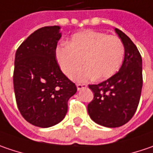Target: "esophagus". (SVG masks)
Returning a JSON list of instances; mask_svg holds the SVG:
<instances>
[{
    "mask_svg": "<svg viewBox=\"0 0 153 153\" xmlns=\"http://www.w3.org/2000/svg\"><path fill=\"white\" fill-rule=\"evenodd\" d=\"M76 87H77L78 90H81L82 88H87V84H85V83H77L76 84Z\"/></svg>",
    "mask_w": 153,
    "mask_h": 153,
    "instance_id": "34e87169",
    "label": "esophagus"
}]
</instances>
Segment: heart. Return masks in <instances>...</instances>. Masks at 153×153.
I'll list each match as a JSON object with an SVG mask.
<instances>
[{
    "label": "heart",
    "mask_w": 153,
    "mask_h": 153,
    "mask_svg": "<svg viewBox=\"0 0 153 153\" xmlns=\"http://www.w3.org/2000/svg\"><path fill=\"white\" fill-rule=\"evenodd\" d=\"M56 58L62 71L71 77L84 64L87 67L73 77L77 82L94 79L106 80L118 72L121 67L125 47L121 39L102 32L87 30L71 37L69 45H60Z\"/></svg>",
    "instance_id": "b5f03b06"
}]
</instances>
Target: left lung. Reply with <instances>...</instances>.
I'll return each instance as SVG.
<instances>
[{"label":"left lung","instance_id":"1","mask_svg":"<svg viewBox=\"0 0 153 153\" xmlns=\"http://www.w3.org/2000/svg\"><path fill=\"white\" fill-rule=\"evenodd\" d=\"M115 33L125 47L120 69L110 78L98 84H90L94 93L88 104V113L96 123L106 127H118L128 122L137 110L141 95V55L136 45L123 32Z\"/></svg>","mask_w":153,"mask_h":153}]
</instances>
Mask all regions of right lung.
I'll return each mask as SVG.
<instances>
[{"label": "right lung", "instance_id": "add662e5", "mask_svg": "<svg viewBox=\"0 0 153 153\" xmlns=\"http://www.w3.org/2000/svg\"><path fill=\"white\" fill-rule=\"evenodd\" d=\"M59 30L58 26L36 30L15 53L13 88L18 108L27 121L44 128L65 118L68 101L77 90L56 60Z\"/></svg>", "mask_w": 153, "mask_h": 153}]
</instances>
